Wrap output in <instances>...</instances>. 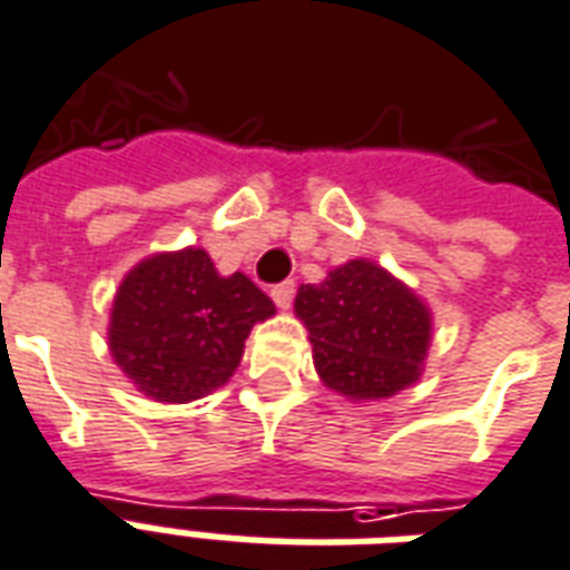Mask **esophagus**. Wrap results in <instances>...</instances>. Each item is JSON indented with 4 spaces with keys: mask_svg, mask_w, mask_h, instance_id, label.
Here are the masks:
<instances>
[{
    "mask_svg": "<svg viewBox=\"0 0 570 570\" xmlns=\"http://www.w3.org/2000/svg\"><path fill=\"white\" fill-rule=\"evenodd\" d=\"M293 295H295L293 281H284V284L272 286V298H275V304L281 307V311H286V307L293 304Z\"/></svg>",
    "mask_w": 570,
    "mask_h": 570,
    "instance_id": "1",
    "label": "esophagus"
}]
</instances>
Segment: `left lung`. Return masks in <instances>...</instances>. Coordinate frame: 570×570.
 I'll return each mask as SVG.
<instances>
[{"label": "left lung", "mask_w": 570, "mask_h": 570, "mask_svg": "<svg viewBox=\"0 0 570 570\" xmlns=\"http://www.w3.org/2000/svg\"><path fill=\"white\" fill-rule=\"evenodd\" d=\"M295 316L325 389L346 401H385L421 380L433 341L428 302L373 259L355 256L323 284H302Z\"/></svg>", "instance_id": "obj_1"}]
</instances>
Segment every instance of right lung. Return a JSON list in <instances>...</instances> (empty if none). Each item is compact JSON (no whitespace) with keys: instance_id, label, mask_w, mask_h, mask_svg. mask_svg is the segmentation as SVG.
I'll list each match as a JSON object with an SVG mask.
<instances>
[{"instance_id":"add662e5","label":"right lung","mask_w":570,"mask_h":570,"mask_svg":"<svg viewBox=\"0 0 570 570\" xmlns=\"http://www.w3.org/2000/svg\"><path fill=\"white\" fill-rule=\"evenodd\" d=\"M275 304L247 275H220L203 247L160 250L121 277L112 295V362L158 403H190L227 385L256 323Z\"/></svg>"}]
</instances>
